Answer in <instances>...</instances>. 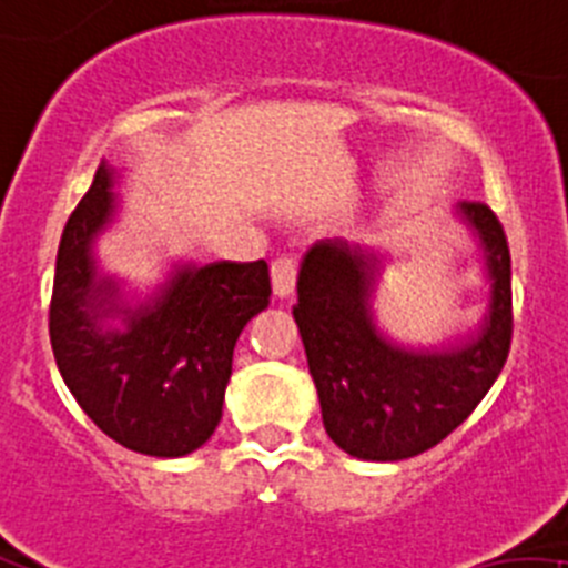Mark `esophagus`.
<instances>
[{
	"instance_id": "obj_1",
	"label": "esophagus",
	"mask_w": 568,
	"mask_h": 568,
	"mask_svg": "<svg viewBox=\"0 0 568 568\" xmlns=\"http://www.w3.org/2000/svg\"><path fill=\"white\" fill-rule=\"evenodd\" d=\"M271 278H273V292L278 297H290L295 292L297 282V265L292 256H278L271 265Z\"/></svg>"
}]
</instances>
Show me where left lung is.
<instances>
[{"label":"left lung","instance_id":"left-lung-1","mask_svg":"<svg viewBox=\"0 0 568 568\" xmlns=\"http://www.w3.org/2000/svg\"><path fill=\"white\" fill-rule=\"evenodd\" d=\"M484 251L489 308L473 336L448 347H405L374 320L383 260L344 237L306 251L297 276V331L331 440L349 457L399 462L424 454L476 410L511 347V254L498 215L459 202Z\"/></svg>","mask_w":568,"mask_h":568}]
</instances>
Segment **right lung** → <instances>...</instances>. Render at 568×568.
Returning <instances> with one entry per match:
<instances>
[{
	"instance_id": "add662e5",
	"label": "right lung",
	"mask_w": 568,
	"mask_h": 568,
	"mask_svg": "<svg viewBox=\"0 0 568 568\" xmlns=\"http://www.w3.org/2000/svg\"><path fill=\"white\" fill-rule=\"evenodd\" d=\"M114 178L101 161L62 232L51 349L70 394L111 440L148 457H185L219 426L237 336L271 303L267 262H185L131 301L95 256L116 213Z\"/></svg>"
}]
</instances>
